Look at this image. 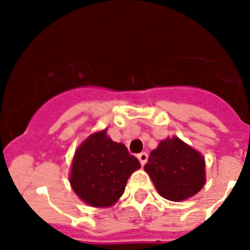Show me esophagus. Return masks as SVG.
Here are the masks:
<instances>
[{"mask_svg":"<svg viewBox=\"0 0 250 250\" xmlns=\"http://www.w3.org/2000/svg\"><path fill=\"white\" fill-rule=\"evenodd\" d=\"M137 158H139V161H140V164L141 166H144L145 164H146V161H148V153H140L139 156H137Z\"/></svg>","mask_w":250,"mask_h":250,"instance_id":"obj_1","label":"esophagus"}]
</instances>
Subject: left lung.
Masks as SVG:
<instances>
[{
    "mask_svg": "<svg viewBox=\"0 0 250 250\" xmlns=\"http://www.w3.org/2000/svg\"><path fill=\"white\" fill-rule=\"evenodd\" d=\"M157 192L170 201H184L204 188L205 158L179 137H167L150 152L144 166Z\"/></svg>",
    "mask_w": 250,
    "mask_h": 250,
    "instance_id": "1",
    "label": "left lung"
}]
</instances>
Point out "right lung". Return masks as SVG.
I'll return each mask as SVG.
<instances>
[{
  "label": "right lung",
  "mask_w": 250,
  "mask_h": 250,
  "mask_svg": "<svg viewBox=\"0 0 250 250\" xmlns=\"http://www.w3.org/2000/svg\"><path fill=\"white\" fill-rule=\"evenodd\" d=\"M140 162L125 144L107 136V128L93 132L72 158L70 184L78 197L93 208H109L125 193L127 180Z\"/></svg>",
  "instance_id": "obj_1"
}]
</instances>
